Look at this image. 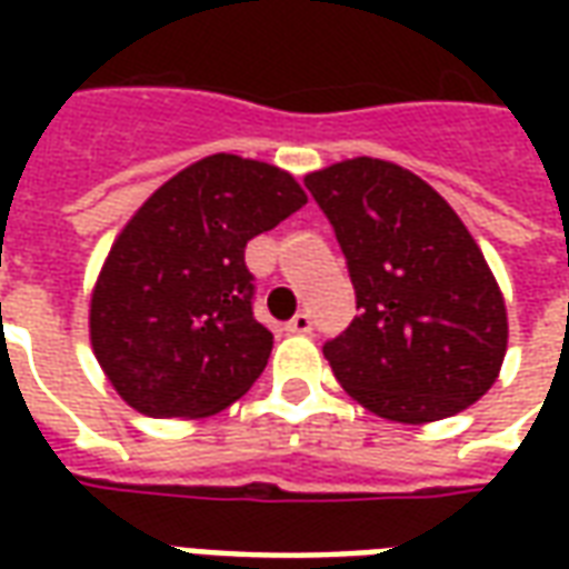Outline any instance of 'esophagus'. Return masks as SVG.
I'll list each match as a JSON object with an SVG mask.
<instances>
[{"label": "esophagus", "mask_w": 569, "mask_h": 569, "mask_svg": "<svg viewBox=\"0 0 569 569\" xmlns=\"http://www.w3.org/2000/svg\"><path fill=\"white\" fill-rule=\"evenodd\" d=\"M313 329V320H310V313H296L292 320L286 322V332L292 335H308Z\"/></svg>", "instance_id": "34e87169"}]
</instances>
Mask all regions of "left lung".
Listing matches in <instances>:
<instances>
[{"instance_id":"8db88e82","label":"left lung","mask_w":569,"mask_h":569,"mask_svg":"<svg viewBox=\"0 0 569 569\" xmlns=\"http://www.w3.org/2000/svg\"><path fill=\"white\" fill-rule=\"evenodd\" d=\"M357 289V317L322 347L350 399L393 423H432L500 378L509 320L463 219L418 173L350 158L305 176Z\"/></svg>"}]
</instances>
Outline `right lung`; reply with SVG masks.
Here are the masks:
<instances>
[{
	"mask_svg": "<svg viewBox=\"0 0 569 569\" xmlns=\"http://www.w3.org/2000/svg\"><path fill=\"white\" fill-rule=\"evenodd\" d=\"M308 203L296 176L210 154L167 179L121 228L91 292L93 357L149 418H210L256 383L273 335L252 317L243 249Z\"/></svg>",
	"mask_w": 569,
	"mask_h": 569,
	"instance_id": "1",
	"label": "right lung"
}]
</instances>
